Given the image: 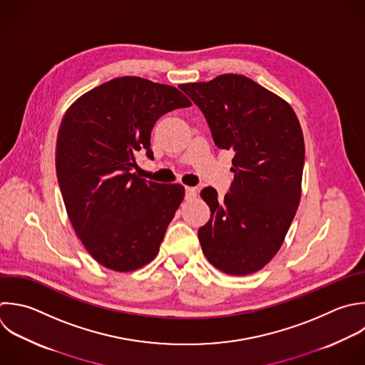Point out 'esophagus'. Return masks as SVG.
Wrapping results in <instances>:
<instances>
[{
  "label": "esophagus",
  "instance_id": "obj_1",
  "mask_svg": "<svg viewBox=\"0 0 365 365\" xmlns=\"http://www.w3.org/2000/svg\"><path fill=\"white\" fill-rule=\"evenodd\" d=\"M197 192H198V190H197L195 187H185V198H187V200L195 198V197H197Z\"/></svg>",
  "mask_w": 365,
  "mask_h": 365
}]
</instances>
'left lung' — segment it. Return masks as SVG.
Here are the masks:
<instances>
[{"mask_svg": "<svg viewBox=\"0 0 365 365\" xmlns=\"http://www.w3.org/2000/svg\"><path fill=\"white\" fill-rule=\"evenodd\" d=\"M180 88L204 114L215 145L234 151L230 192L218 200L212 187L201 191L211 210L198 230L202 252L225 274H252L278 252L299 204V121L288 103L244 76Z\"/></svg>", "mask_w": 365, "mask_h": 365, "instance_id": "8db88e82", "label": "left lung"}]
</instances>
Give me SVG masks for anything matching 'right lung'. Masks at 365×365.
Listing matches in <instances>:
<instances>
[{
	"label": "right lung",
	"mask_w": 365,
	"mask_h": 365,
	"mask_svg": "<svg viewBox=\"0 0 365 365\" xmlns=\"http://www.w3.org/2000/svg\"><path fill=\"white\" fill-rule=\"evenodd\" d=\"M190 106L175 87L120 77L67 110L57 138V178L76 234L101 265L128 272L158 254L185 191L140 178L133 168L138 151L153 160L157 120Z\"/></svg>",
	"instance_id": "right-lung-1"
}]
</instances>
